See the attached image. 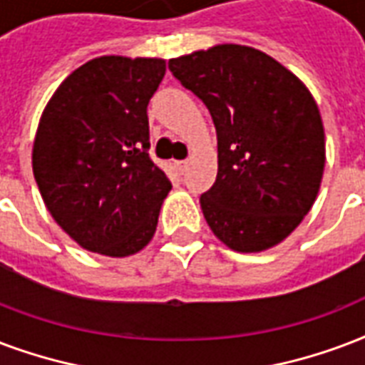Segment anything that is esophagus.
I'll list each match as a JSON object with an SVG mask.
<instances>
[{
  "mask_svg": "<svg viewBox=\"0 0 365 365\" xmlns=\"http://www.w3.org/2000/svg\"><path fill=\"white\" fill-rule=\"evenodd\" d=\"M187 166H189L187 160H178V163H176V168H178V172H180V174H183V172L187 170Z\"/></svg>",
  "mask_w": 365,
  "mask_h": 365,
  "instance_id": "esophagus-1",
  "label": "esophagus"
}]
</instances>
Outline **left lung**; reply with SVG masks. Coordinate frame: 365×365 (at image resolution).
I'll return each mask as SVG.
<instances>
[{
    "mask_svg": "<svg viewBox=\"0 0 365 365\" xmlns=\"http://www.w3.org/2000/svg\"><path fill=\"white\" fill-rule=\"evenodd\" d=\"M202 99L218 138V174L201 208L237 252H262L297 230L325 168L319 108L304 83L255 47L220 43L168 61Z\"/></svg>",
    "mask_w": 365,
    "mask_h": 365,
    "instance_id": "left-lung-1",
    "label": "left lung"
}]
</instances>
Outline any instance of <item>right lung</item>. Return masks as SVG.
I'll return each mask as SVG.
<instances>
[{"mask_svg": "<svg viewBox=\"0 0 365 365\" xmlns=\"http://www.w3.org/2000/svg\"><path fill=\"white\" fill-rule=\"evenodd\" d=\"M157 57L105 55L63 80L36 130L32 170L47 210L82 249L132 257L157 232L170 180L149 158Z\"/></svg>", "mask_w": 365, "mask_h": 365, "instance_id": "add662e5", "label": "right lung"}]
</instances>
